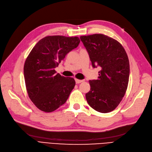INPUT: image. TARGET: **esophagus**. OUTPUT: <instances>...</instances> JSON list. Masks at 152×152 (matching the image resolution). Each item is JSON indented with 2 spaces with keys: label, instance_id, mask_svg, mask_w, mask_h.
I'll return each instance as SVG.
<instances>
[{
  "label": "esophagus",
  "instance_id": "obj_1",
  "mask_svg": "<svg viewBox=\"0 0 152 152\" xmlns=\"http://www.w3.org/2000/svg\"><path fill=\"white\" fill-rule=\"evenodd\" d=\"M75 81L76 83H82L83 82V80H78V79H75Z\"/></svg>",
  "mask_w": 152,
  "mask_h": 152
}]
</instances>
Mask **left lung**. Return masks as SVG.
Masks as SVG:
<instances>
[{"label":"left lung","mask_w":152,"mask_h":152,"mask_svg":"<svg viewBox=\"0 0 152 152\" xmlns=\"http://www.w3.org/2000/svg\"><path fill=\"white\" fill-rule=\"evenodd\" d=\"M93 68L99 66L96 80H89L90 91L86 94L92 108L101 113L112 112L127 91L129 78L127 54L118 41L102 34L81 36Z\"/></svg>","instance_id":"8db88e82"}]
</instances>
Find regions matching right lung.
<instances>
[{
    "instance_id": "add662e5",
    "label": "right lung",
    "mask_w": 152,
    "mask_h": 152,
    "mask_svg": "<svg viewBox=\"0 0 152 152\" xmlns=\"http://www.w3.org/2000/svg\"><path fill=\"white\" fill-rule=\"evenodd\" d=\"M80 42L77 37L48 36L28 54L23 69L25 86L31 101L40 110L53 112L69 98L75 80L57 74L55 69Z\"/></svg>"
}]
</instances>
